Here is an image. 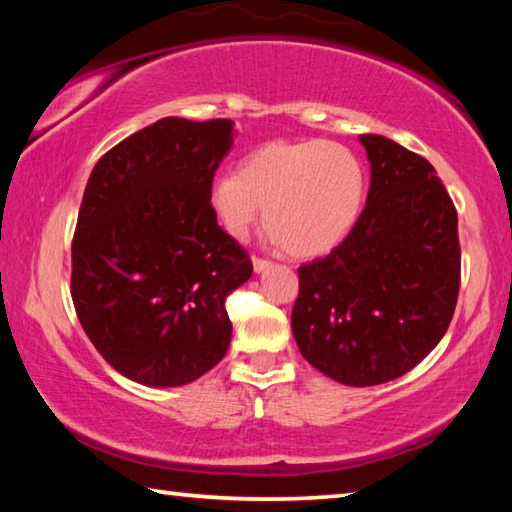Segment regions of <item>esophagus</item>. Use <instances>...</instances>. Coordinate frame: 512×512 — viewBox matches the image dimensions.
I'll list each match as a JSON object with an SVG mask.
<instances>
[{
	"label": "esophagus",
	"instance_id": "esophagus-1",
	"mask_svg": "<svg viewBox=\"0 0 512 512\" xmlns=\"http://www.w3.org/2000/svg\"><path fill=\"white\" fill-rule=\"evenodd\" d=\"M273 264L268 262V259H262V257H253V268H255V273H264V271H268V268H271Z\"/></svg>",
	"mask_w": 512,
	"mask_h": 512
}]
</instances>
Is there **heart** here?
<instances>
[{"mask_svg":"<svg viewBox=\"0 0 512 512\" xmlns=\"http://www.w3.org/2000/svg\"><path fill=\"white\" fill-rule=\"evenodd\" d=\"M366 171L348 146L307 140L250 151L237 173L212 183L207 201L232 239H246L259 205L268 237L289 255L316 257L339 246L359 219Z\"/></svg>","mask_w":512,"mask_h":512,"instance_id":"1","label":"heart"}]
</instances>
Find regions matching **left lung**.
<instances>
[{"instance_id": "1", "label": "left lung", "mask_w": 512, "mask_h": 512, "mask_svg": "<svg viewBox=\"0 0 512 512\" xmlns=\"http://www.w3.org/2000/svg\"><path fill=\"white\" fill-rule=\"evenodd\" d=\"M368 201L327 257L298 268L291 311L311 366L377 386L418 366L452 323L461 287L458 216L436 169L388 137L361 135Z\"/></svg>"}]
</instances>
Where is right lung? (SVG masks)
<instances>
[{"instance_id": "obj_1", "label": "right lung", "mask_w": 512, "mask_h": 512, "mask_svg": "<svg viewBox=\"0 0 512 512\" xmlns=\"http://www.w3.org/2000/svg\"><path fill=\"white\" fill-rule=\"evenodd\" d=\"M232 121L164 117L94 164L72 241V300L94 348L144 386H185L228 352L225 298L253 262L210 210Z\"/></svg>"}]
</instances>
